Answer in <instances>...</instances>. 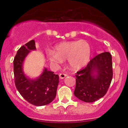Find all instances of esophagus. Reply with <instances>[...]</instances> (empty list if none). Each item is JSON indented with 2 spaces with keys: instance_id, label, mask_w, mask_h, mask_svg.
I'll return each instance as SVG.
<instances>
[{
  "instance_id": "obj_1",
  "label": "esophagus",
  "mask_w": 128,
  "mask_h": 128,
  "mask_svg": "<svg viewBox=\"0 0 128 128\" xmlns=\"http://www.w3.org/2000/svg\"><path fill=\"white\" fill-rule=\"evenodd\" d=\"M66 76H67V74H64V73H60V74H59V78H61V79H63V78H65Z\"/></svg>"
}]
</instances>
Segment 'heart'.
<instances>
[{
	"mask_svg": "<svg viewBox=\"0 0 128 128\" xmlns=\"http://www.w3.org/2000/svg\"><path fill=\"white\" fill-rule=\"evenodd\" d=\"M48 60L54 64L68 60L69 67L73 70L81 69L89 62L92 56V46L86 40L64 41L58 44L54 50L46 51Z\"/></svg>",
	"mask_w": 128,
	"mask_h": 128,
	"instance_id": "b5f03b06",
	"label": "heart"
}]
</instances>
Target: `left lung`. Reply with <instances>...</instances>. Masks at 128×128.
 Listing matches in <instances>:
<instances>
[{
    "label": "left lung",
    "mask_w": 128,
    "mask_h": 128,
    "mask_svg": "<svg viewBox=\"0 0 128 128\" xmlns=\"http://www.w3.org/2000/svg\"><path fill=\"white\" fill-rule=\"evenodd\" d=\"M112 76V56L110 52L96 56L84 69L77 72L74 96L86 102L98 100L106 93Z\"/></svg>",
    "instance_id": "1"
}]
</instances>
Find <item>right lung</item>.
<instances>
[{
	"label": "right lung",
	"mask_w": 128,
	"mask_h": 128,
	"mask_svg": "<svg viewBox=\"0 0 128 128\" xmlns=\"http://www.w3.org/2000/svg\"><path fill=\"white\" fill-rule=\"evenodd\" d=\"M34 50H36L34 40H31L18 50L13 60L14 82L17 90L26 101L34 106H42L55 99L59 76L46 68L34 79L26 76L23 71L24 61L30 52Z\"/></svg>",
	"instance_id": "obj_1"
}]
</instances>
